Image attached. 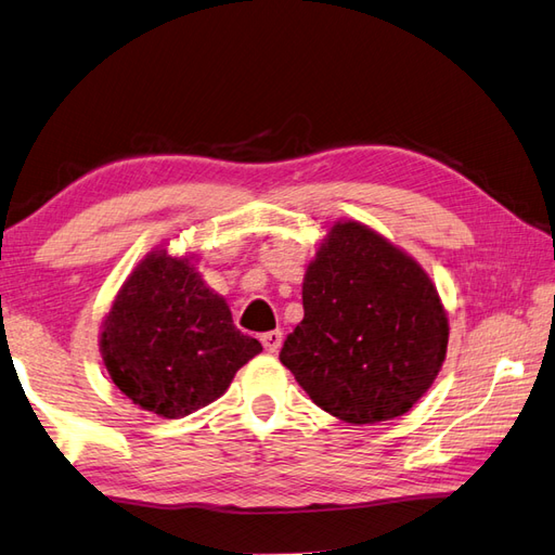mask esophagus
I'll return each instance as SVG.
<instances>
[{
	"mask_svg": "<svg viewBox=\"0 0 555 555\" xmlns=\"http://www.w3.org/2000/svg\"><path fill=\"white\" fill-rule=\"evenodd\" d=\"M262 345H264V350L267 352H279V347H281V343H283V333L281 331H267V333H262Z\"/></svg>",
	"mask_w": 555,
	"mask_h": 555,
	"instance_id": "esophagus-1",
	"label": "esophagus"
}]
</instances>
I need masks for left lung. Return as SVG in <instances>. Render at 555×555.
<instances>
[{"label":"left lung","instance_id":"8db88e82","mask_svg":"<svg viewBox=\"0 0 555 555\" xmlns=\"http://www.w3.org/2000/svg\"><path fill=\"white\" fill-rule=\"evenodd\" d=\"M302 307L279 359L345 423L404 416L444 364L449 319L428 272L357 219H340L321 241Z\"/></svg>","mask_w":555,"mask_h":555}]
</instances>
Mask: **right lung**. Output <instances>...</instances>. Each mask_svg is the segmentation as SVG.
<instances>
[{
    "instance_id": "right-lung-1",
    "label": "right lung",
    "mask_w": 555,
    "mask_h": 555,
    "mask_svg": "<svg viewBox=\"0 0 555 555\" xmlns=\"http://www.w3.org/2000/svg\"><path fill=\"white\" fill-rule=\"evenodd\" d=\"M99 350L127 399L182 418L222 397L262 345L234 326L227 300L203 281L193 257L158 246L115 295Z\"/></svg>"
}]
</instances>
